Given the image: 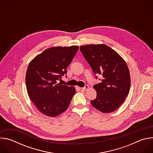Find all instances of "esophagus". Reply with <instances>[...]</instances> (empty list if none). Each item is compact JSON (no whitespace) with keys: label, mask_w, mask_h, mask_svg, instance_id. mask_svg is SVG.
Listing matches in <instances>:
<instances>
[{"label":"esophagus","mask_w":153,"mask_h":153,"mask_svg":"<svg viewBox=\"0 0 153 153\" xmlns=\"http://www.w3.org/2000/svg\"><path fill=\"white\" fill-rule=\"evenodd\" d=\"M89 88H90V86L88 85H86L85 87H83V88H80V90L82 91H86L87 90H88Z\"/></svg>","instance_id":"34e87169"}]
</instances>
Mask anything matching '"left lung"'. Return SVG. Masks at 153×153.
<instances>
[{
    "mask_svg": "<svg viewBox=\"0 0 153 153\" xmlns=\"http://www.w3.org/2000/svg\"><path fill=\"white\" fill-rule=\"evenodd\" d=\"M80 50L94 73L103 76L101 82L93 86L97 96L91 101V105L103 113L114 111L122 104L130 88L129 71L125 61L105 44L82 45Z\"/></svg>",
    "mask_w": 153,
    "mask_h": 153,
    "instance_id": "1",
    "label": "left lung"
}]
</instances>
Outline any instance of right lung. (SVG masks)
Here are the masks:
<instances>
[{"instance_id":"1","label":"right lung","mask_w":153,"mask_h":153,"mask_svg":"<svg viewBox=\"0 0 153 153\" xmlns=\"http://www.w3.org/2000/svg\"><path fill=\"white\" fill-rule=\"evenodd\" d=\"M78 49L76 45L48 48L28 65L25 76L28 94L38 110L46 116H57L70 105L75 88L57 82L67 73Z\"/></svg>"}]
</instances>
